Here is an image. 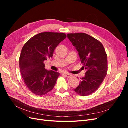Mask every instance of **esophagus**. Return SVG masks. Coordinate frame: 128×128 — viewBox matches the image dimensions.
I'll use <instances>...</instances> for the list:
<instances>
[{
    "label": "esophagus",
    "mask_w": 128,
    "mask_h": 128,
    "mask_svg": "<svg viewBox=\"0 0 128 128\" xmlns=\"http://www.w3.org/2000/svg\"><path fill=\"white\" fill-rule=\"evenodd\" d=\"M64 75L66 77H68V78H69V77H70L72 76V75L70 74H68V73H64Z\"/></svg>",
    "instance_id": "esophagus-1"
}]
</instances>
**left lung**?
Returning a JSON list of instances; mask_svg holds the SVG:
<instances>
[{"label":"left lung","instance_id":"obj_1","mask_svg":"<svg viewBox=\"0 0 128 128\" xmlns=\"http://www.w3.org/2000/svg\"><path fill=\"white\" fill-rule=\"evenodd\" d=\"M67 37L75 46L80 58L85 76L74 91L81 96L94 93L106 76L107 56L102 42L85 33L68 34Z\"/></svg>","mask_w":128,"mask_h":128}]
</instances>
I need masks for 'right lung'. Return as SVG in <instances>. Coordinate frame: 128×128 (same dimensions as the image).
<instances>
[{"label":"right lung","mask_w":128,"mask_h":128,"mask_svg":"<svg viewBox=\"0 0 128 128\" xmlns=\"http://www.w3.org/2000/svg\"><path fill=\"white\" fill-rule=\"evenodd\" d=\"M67 36L64 33L42 32L28 40L19 59L22 77L34 94L44 96L54 87L60 73L45 68L44 62L52 58L54 51Z\"/></svg>","instance_id":"add662e5"}]
</instances>
